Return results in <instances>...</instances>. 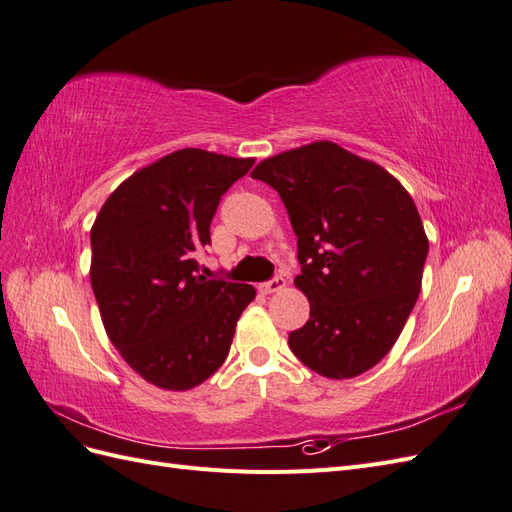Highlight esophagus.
<instances>
[{
  "label": "esophagus",
  "mask_w": 512,
  "mask_h": 512,
  "mask_svg": "<svg viewBox=\"0 0 512 512\" xmlns=\"http://www.w3.org/2000/svg\"><path fill=\"white\" fill-rule=\"evenodd\" d=\"M258 288H260L262 294H273V292H280V290L286 288V280H284V277H273L271 282L260 284Z\"/></svg>",
  "instance_id": "1"
}]
</instances>
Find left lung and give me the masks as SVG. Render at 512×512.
Returning <instances> with one entry per match:
<instances>
[{
	"label": "left lung",
	"mask_w": 512,
	"mask_h": 512,
	"mask_svg": "<svg viewBox=\"0 0 512 512\" xmlns=\"http://www.w3.org/2000/svg\"><path fill=\"white\" fill-rule=\"evenodd\" d=\"M252 177L286 205L309 320L288 335L297 359L331 380L378 365L418 299L429 239L389 170L331 141L262 160Z\"/></svg>",
	"instance_id": "8db88e82"
}]
</instances>
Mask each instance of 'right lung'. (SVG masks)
Listing matches in <instances>:
<instances>
[{
  "instance_id": "add662e5",
  "label": "right lung",
  "mask_w": 512,
  "mask_h": 512,
  "mask_svg": "<svg viewBox=\"0 0 512 512\" xmlns=\"http://www.w3.org/2000/svg\"><path fill=\"white\" fill-rule=\"evenodd\" d=\"M254 158L179 149L138 168L91 226V288L104 331L138 376L190 391L226 361L250 284L207 280L194 254L211 241L222 194Z\"/></svg>"
}]
</instances>
